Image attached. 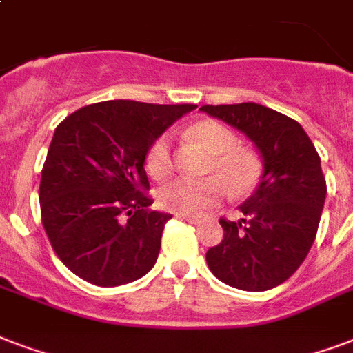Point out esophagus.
I'll list each match as a JSON object with an SVG mask.
<instances>
[{"label":"esophagus","instance_id":"34e87169","mask_svg":"<svg viewBox=\"0 0 353 353\" xmlns=\"http://www.w3.org/2000/svg\"><path fill=\"white\" fill-rule=\"evenodd\" d=\"M177 218H181V220H187V221H190V223H194V225H198V223H201V221H203V216H190V214H177Z\"/></svg>","mask_w":353,"mask_h":353}]
</instances>
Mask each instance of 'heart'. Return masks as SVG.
I'll return each instance as SVG.
<instances>
[{
	"instance_id": "heart-1",
	"label": "heart",
	"mask_w": 353,
	"mask_h": 353,
	"mask_svg": "<svg viewBox=\"0 0 353 353\" xmlns=\"http://www.w3.org/2000/svg\"><path fill=\"white\" fill-rule=\"evenodd\" d=\"M188 135L214 154L209 165V172L214 176L203 179L176 177L166 183L159 190V199L165 209L179 214H201L212 205L220 203L229 187L234 192H245L256 183L260 174L256 157L247 150L238 148V137L229 128L216 121H203L194 124ZM144 166L154 179L170 176L174 161L168 133H163L150 144Z\"/></svg>"
}]
</instances>
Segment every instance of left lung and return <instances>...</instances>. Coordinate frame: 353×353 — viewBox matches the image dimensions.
<instances>
[{
    "instance_id": "obj_1",
    "label": "left lung",
    "mask_w": 353,
    "mask_h": 353,
    "mask_svg": "<svg viewBox=\"0 0 353 353\" xmlns=\"http://www.w3.org/2000/svg\"><path fill=\"white\" fill-rule=\"evenodd\" d=\"M199 110L245 133L263 161L256 190L240 207L245 218L220 220L223 240L207 251L209 269L236 290L268 291L295 273L315 241L326 199L321 157L301 124L271 108Z\"/></svg>"
}]
</instances>
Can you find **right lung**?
Returning a JSON list of instances; mask_svg holds the SVG:
<instances>
[{"label": "right lung", "instance_id": "right-lung-1", "mask_svg": "<svg viewBox=\"0 0 353 353\" xmlns=\"http://www.w3.org/2000/svg\"><path fill=\"white\" fill-rule=\"evenodd\" d=\"M194 104L106 101L54 130L40 181L41 223L57 256L102 288L141 279L159 256L172 214L154 203L144 172L150 144Z\"/></svg>", "mask_w": 353, "mask_h": 353}]
</instances>
